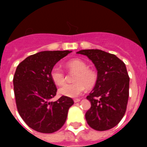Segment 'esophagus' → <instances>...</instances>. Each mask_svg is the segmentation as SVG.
<instances>
[{
	"mask_svg": "<svg viewBox=\"0 0 147 147\" xmlns=\"http://www.w3.org/2000/svg\"><path fill=\"white\" fill-rule=\"evenodd\" d=\"M81 100L80 98H76V99H74V102L75 103H77V102H79Z\"/></svg>",
	"mask_w": 147,
	"mask_h": 147,
	"instance_id": "esophagus-1",
	"label": "esophagus"
}]
</instances>
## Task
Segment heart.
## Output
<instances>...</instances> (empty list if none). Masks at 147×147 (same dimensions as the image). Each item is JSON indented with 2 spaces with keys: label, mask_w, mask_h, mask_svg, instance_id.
I'll return each instance as SVG.
<instances>
[{
  "label": "heart",
  "mask_w": 147,
  "mask_h": 147,
  "mask_svg": "<svg viewBox=\"0 0 147 147\" xmlns=\"http://www.w3.org/2000/svg\"><path fill=\"white\" fill-rule=\"evenodd\" d=\"M67 68L71 71H76L73 84H66L59 88V93L69 98H76L85 92L86 88L93 87L97 82V74L88 68L87 64L79 59L69 60L66 63ZM53 82L57 85H62L65 82V75L59 65H55L50 72Z\"/></svg>",
  "instance_id": "1"
}]
</instances>
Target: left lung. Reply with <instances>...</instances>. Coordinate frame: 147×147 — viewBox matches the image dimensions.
Segmentation results:
<instances>
[{
	"instance_id": "left-lung-1",
	"label": "left lung",
	"mask_w": 147,
	"mask_h": 147,
	"mask_svg": "<svg viewBox=\"0 0 147 147\" xmlns=\"http://www.w3.org/2000/svg\"><path fill=\"white\" fill-rule=\"evenodd\" d=\"M95 65L98 76L87 99L91 107L85 114L88 124L94 130L105 131L118 124L125 114L129 98V82L125 64L114 54L100 49H83Z\"/></svg>"
}]
</instances>
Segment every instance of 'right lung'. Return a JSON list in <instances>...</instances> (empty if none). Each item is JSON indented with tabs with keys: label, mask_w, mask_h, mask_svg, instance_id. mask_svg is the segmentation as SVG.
<instances>
[{
	"label": "right lung",
	"mask_w": 147,
	"mask_h": 147,
	"mask_svg": "<svg viewBox=\"0 0 147 147\" xmlns=\"http://www.w3.org/2000/svg\"><path fill=\"white\" fill-rule=\"evenodd\" d=\"M70 53L42 51L28 56L17 67L13 82L17 111L24 122L36 131L52 134L59 130L74 104L66 96L49 101L57 92L51 78V70Z\"/></svg>",
	"instance_id": "1"
}]
</instances>
